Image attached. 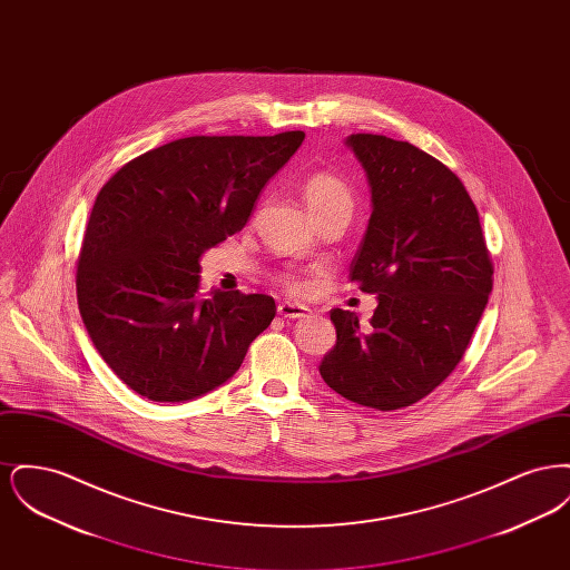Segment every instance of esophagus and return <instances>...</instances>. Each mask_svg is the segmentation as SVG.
<instances>
[{
	"label": "esophagus",
	"mask_w": 570,
	"mask_h": 570,
	"mask_svg": "<svg viewBox=\"0 0 570 570\" xmlns=\"http://www.w3.org/2000/svg\"><path fill=\"white\" fill-rule=\"evenodd\" d=\"M277 314H279L282 318H305V316H309V309H307L305 305L284 301V303L277 305Z\"/></svg>",
	"instance_id": "34e87169"
}]
</instances>
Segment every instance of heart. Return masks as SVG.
<instances>
[{"instance_id": "obj_1", "label": "heart", "mask_w": 570, "mask_h": 570, "mask_svg": "<svg viewBox=\"0 0 570 570\" xmlns=\"http://www.w3.org/2000/svg\"><path fill=\"white\" fill-rule=\"evenodd\" d=\"M303 198L316 217L323 216L326 212H335V209H342L348 214L353 212V190L335 173L316 170V173L307 175V179L303 181ZM277 282L291 293L305 291V282L297 272H282L277 275Z\"/></svg>"}]
</instances>
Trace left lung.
<instances>
[{"mask_svg": "<svg viewBox=\"0 0 570 570\" xmlns=\"http://www.w3.org/2000/svg\"><path fill=\"white\" fill-rule=\"evenodd\" d=\"M348 145L372 188V216L351 282L376 295L367 328L331 309L337 342L321 363L326 384L382 412L412 406L460 365L493 286L479 212L460 177L434 156L380 135Z\"/></svg>", "mask_w": 570, "mask_h": 570, "instance_id": "left-lung-1", "label": "left lung"}]
</instances>
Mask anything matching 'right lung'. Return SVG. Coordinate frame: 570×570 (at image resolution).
<instances>
[{
	"label": "right lung",
	"mask_w": 570,
	"mask_h": 570,
	"mask_svg": "<svg viewBox=\"0 0 570 570\" xmlns=\"http://www.w3.org/2000/svg\"><path fill=\"white\" fill-rule=\"evenodd\" d=\"M305 135L188 136L124 164L98 194L77 261L82 323L110 370L151 402H188L244 363L269 295L203 293L198 258L242 230Z\"/></svg>",
	"instance_id": "1"
}]
</instances>
